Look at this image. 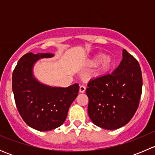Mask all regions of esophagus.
I'll return each mask as SVG.
<instances>
[{
    "label": "esophagus",
    "instance_id": "34e87169",
    "mask_svg": "<svg viewBox=\"0 0 155 155\" xmlns=\"http://www.w3.org/2000/svg\"><path fill=\"white\" fill-rule=\"evenodd\" d=\"M85 90H86V87L85 85H80V87H79V92L80 93H84Z\"/></svg>",
    "mask_w": 155,
    "mask_h": 155
}]
</instances>
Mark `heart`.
<instances>
[{"label":"heart","mask_w":155,"mask_h":155,"mask_svg":"<svg viewBox=\"0 0 155 155\" xmlns=\"http://www.w3.org/2000/svg\"><path fill=\"white\" fill-rule=\"evenodd\" d=\"M87 64L90 67H95L97 65L98 73L100 74H104L107 73L112 68L113 65V60L110 55H104L101 53H98L88 60Z\"/></svg>","instance_id":"heart-1"}]
</instances>
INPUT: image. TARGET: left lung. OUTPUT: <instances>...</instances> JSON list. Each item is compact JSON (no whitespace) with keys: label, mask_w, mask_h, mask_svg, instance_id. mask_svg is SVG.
<instances>
[{"label":"left lung","mask_w":155,"mask_h":155,"mask_svg":"<svg viewBox=\"0 0 155 155\" xmlns=\"http://www.w3.org/2000/svg\"><path fill=\"white\" fill-rule=\"evenodd\" d=\"M87 86V113L92 122L103 129H118L130 121L139 107L141 68L135 58L123 49L122 60L112 74L91 79Z\"/></svg>","instance_id":"1"}]
</instances>
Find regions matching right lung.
Returning a JSON list of instances; mask_svg holds the SVG:
<instances>
[{
    "mask_svg": "<svg viewBox=\"0 0 155 155\" xmlns=\"http://www.w3.org/2000/svg\"><path fill=\"white\" fill-rule=\"evenodd\" d=\"M54 56L53 53H27L19 59L12 73L17 109L25 122L39 131L51 130L62 125L79 93L78 83L67 87L50 86L34 76V64L40 59Z\"/></svg>",
    "mask_w": 155,
    "mask_h": 155,
    "instance_id": "obj_1",
    "label": "right lung"
}]
</instances>
